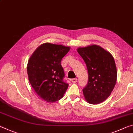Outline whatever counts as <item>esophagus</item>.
I'll return each mask as SVG.
<instances>
[{"label": "esophagus", "mask_w": 133, "mask_h": 133, "mask_svg": "<svg viewBox=\"0 0 133 133\" xmlns=\"http://www.w3.org/2000/svg\"><path fill=\"white\" fill-rule=\"evenodd\" d=\"M71 81L73 83H76L77 81V79H76V78H74V79H71Z\"/></svg>", "instance_id": "34e87169"}]
</instances>
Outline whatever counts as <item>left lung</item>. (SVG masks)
<instances>
[{
	"mask_svg": "<svg viewBox=\"0 0 133 133\" xmlns=\"http://www.w3.org/2000/svg\"><path fill=\"white\" fill-rule=\"evenodd\" d=\"M87 66L88 82L83 89L85 99L92 104L106 100L115 85L117 72L110 52L100 46L92 45L77 49Z\"/></svg>",
	"mask_w": 133,
	"mask_h": 133,
	"instance_id": "left-lung-1",
	"label": "left lung"
}]
</instances>
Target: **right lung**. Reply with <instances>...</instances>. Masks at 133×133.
Masks as SVG:
<instances>
[{
    "mask_svg": "<svg viewBox=\"0 0 133 133\" xmlns=\"http://www.w3.org/2000/svg\"><path fill=\"white\" fill-rule=\"evenodd\" d=\"M70 47L44 43L29 58L27 65L29 83L40 98L48 102L60 100L68 88L63 81L64 71L61 64Z\"/></svg>",
    "mask_w": 133,
    "mask_h": 133,
    "instance_id": "add662e5",
    "label": "right lung"
}]
</instances>
